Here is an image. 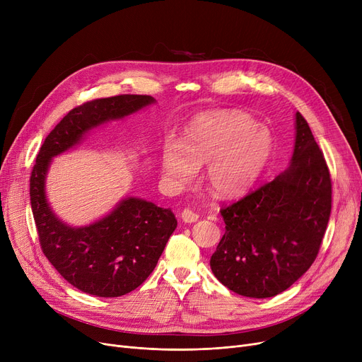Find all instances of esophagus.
Masks as SVG:
<instances>
[{"instance_id":"esophagus-1","label":"esophagus","mask_w":362,"mask_h":362,"mask_svg":"<svg viewBox=\"0 0 362 362\" xmlns=\"http://www.w3.org/2000/svg\"><path fill=\"white\" fill-rule=\"evenodd\" d=\"M180 218L185 223H195L199 218V216L197 213H194L192 210H189V208H185V210L180 213Z\"/></svg>"}]
</instances>
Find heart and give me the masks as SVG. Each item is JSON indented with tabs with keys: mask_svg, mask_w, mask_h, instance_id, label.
<instances>
[{
	"mask_svg": "<svg viewBox=\"0 0 362 362\" xmlns=\"http://www.w3.org/2000/svg\"><path fill=\"white\" fill-rule=\"evenodd\" d=\"M273 152L272 132L242 111L206 112L194 119L180 141L168 136L161 148V170L173 185L192 180L205 167V182L224 198L243 195L255 185Z\"/></svg>",
	"mask_w": 362,
	"mask_h": 362,
	"instance_id": "obj_1",
	"label": "heart"
}]
</instances>
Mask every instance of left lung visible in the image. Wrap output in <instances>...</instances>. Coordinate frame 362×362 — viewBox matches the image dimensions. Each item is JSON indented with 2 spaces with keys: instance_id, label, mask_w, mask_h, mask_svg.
<instances>
[{
  "instance_id": "left-lung-1",
  "label": "left lung",
  "mask_w": 362,
  "mask_h": 362,
  "mask_svg": "<svg viewBox=\"0 0 362 362\" xmlns=\"http://www.w3.org/2000/svg\"><path fill=\"white\" fill-rule=\"evenodd\" d=\"M332 211V180L307 120L295 114L288 168L221 208L226 232L211 255L214 276L235 293L272 298L314 262Z\"/></svg>"
}]
</instances>
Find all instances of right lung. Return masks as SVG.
<instances>
[{"label": "right lung", "mask_w": 362, "mask_h": 362, "mask_svg": "<svg viewBox=\"0 0 362 362\" xmlns=\"http://www.w3.org/2000/svg\"><path fill=\"white\" fill-rule=\"evenodd\" d=\"M156 104L149 95H119L73 108L44 141L30 176V205L41 248L71 286L101 298L135 291L156 269L177 227L170 208L138 197H124L112 210L86 226H70L47 198L52 158L81 144L89 132L123 120Z\"/></svg>", "instance_id": "right-lung-1"}]
</instances>
